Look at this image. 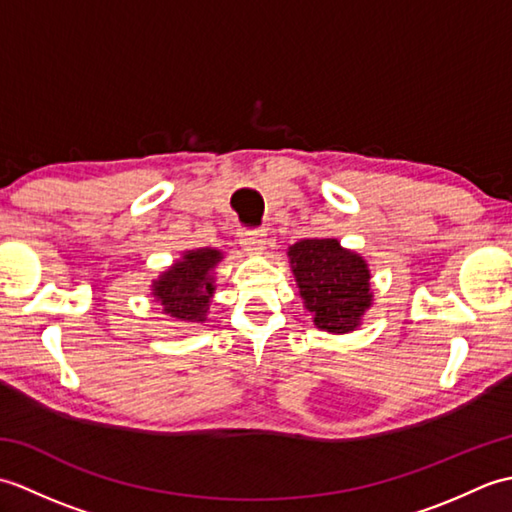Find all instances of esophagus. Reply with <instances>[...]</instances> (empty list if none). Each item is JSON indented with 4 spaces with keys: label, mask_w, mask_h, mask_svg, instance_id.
I'll return each mask as SVG.
<instances>
[{
    "label": "esophagus",
    "mask_w": 512,
    "mask_h": 512,
    "mask_svg": "<svg viewBox=\"0 0 512 512\" xmlns=\"http://www.w3.org/2000/svg\"><path fill=\"white\" fill-rule=\"evenodd\" d=\"M239 244L250 255H259L266 250V231H242L239 233Z\"/></svg>",
    "instance_id": "1"
}]
</instances>
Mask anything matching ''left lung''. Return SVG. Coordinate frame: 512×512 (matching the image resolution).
I'll list each match as a JSON object with an SVG mask.
<instances>
[{"label":"left lung","mask_w":512,"mask_h":512,"mask_svg":"<svg viewBox=\"0 0 512 512\" xmlns=\"http://www.w3.org/2000/svg\"><path fill=\"white\" fill-rule=\"evenodd\" d=\"M286 255L303 308L319 330L347 334L361 328L374 306V290L369 266L356 250L334 237H312L288 246Z\"/></svg>","instance_id":"obj_1"}]
</instances>
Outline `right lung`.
<instances>
[{
  "instance_id": "right-lung-1",
  "label": "right lung",
  "mask_w": 512,
  "mask_h": 512,
  "mask_svg": "<svg viewBox=\"0 0 512 512\" xmlns=\"http://www.w3.org/2000/svg\"><path fill=\"white\" fill-rule=\"evenodd\" d=\"M224 259L217 248L182 250L167 270L151 281V297L171 321L204 323L215 295V268Z\"/></svg>"
}]
</instances>
